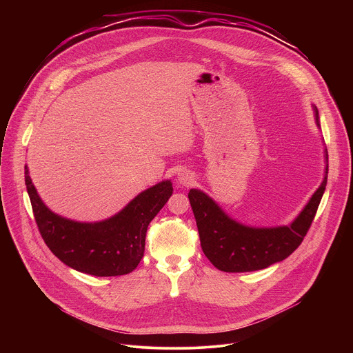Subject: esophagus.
<instances>
[{
	"label": "esophagus",
	"mask_w": 353,
	"mask_h": 353,
	"mask_svg": "<svg viewBox=\"0 0 353 353\" xmlns=\"http://www.w3.org/2000/svg\"><path fill=\"white\" fill-rule=\"evenodd\" d=\"M194 174L187 172V170H183L177 174V183L181 184V185H191L194 183Z\"/></svg>",
	"instance_id": "esophagus-1"
}]
</instances>
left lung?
<instances>
[{
  "mask_svg": "<svg viewBox=\"0 0 353 353\" xmlns=\"http://www.w3.org/2000/svg\"><path fill=\"white\" fill-rule=\"evenodd\" d=\"M316 124L320 128L319 110L313 105ZM325 170L320 187L299 215L289 223L272 228L248 226L230 218L215 199L198 188L188 192L195 216L201 247L207 259L225 272H250L283 261L303 241L325 191L328 154L324 150Z\"/></svg>",
  "mask_w": 353,
  "mask_h": 353,
  "instance_id": "obj_1",
  "label": "left lung"
}]
</instances>
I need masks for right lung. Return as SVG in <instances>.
<instances>
[{"mask_svg": "<svg viewBox=\"0 0 353 353\" xmlns=\"http://www.w3.org/2000/svg\"><path fill=\"white\" fill-rule=\"evenodd\" d=\"M25 184L40 234L52 253L83 274L117 276L132 272L143 257L148 225L173 194L170 180L139 192L116 215L99 222H79L50 210L37 194L25 166Z\"/></svg>", "mask_w": 353, "mask_h": 353, "instance_id": "right-lung-1", "label": "right lung"}]
</instances>
